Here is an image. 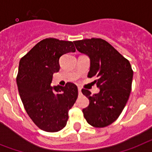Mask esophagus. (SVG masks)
<instances>
[{"instance_id": "1", "label": "esophagus", "mask_w": 152, "mask_h": 152, "mask_svg": "<svg viewBox=\"0 0 152 152\" xmlns=\"http://www.w3.org/2000/svg\"><path fill=\"white\" fill-rule=\"evenodd\" d=\"M78 92H79V95H81L82 94L81 88H80V87H78Z\"/></svg>"}]
</instances>
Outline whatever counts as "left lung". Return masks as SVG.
Returning a JSON list of instances; mask_svg holds the SVG:
<instances>
[{
	"instance_id": "left-lung-1",
	"label": "left lung",
	"mask_w": 152,
	"mask_h": 152,
	"mask_svg": "<svg viewBox=\"0 0 152 152\" xmlns=\"http://www.w3.org/2000/svg\"><path fill=\"white\" fill-rule=\"evenodd\" d=\"M78 51L89 56L88 77L95 80L99 92L91 96L87 89L82 92L89 100L83 109L87 122L96 128H103L114 122L122 113L132 89L133 71L128 60L108 42L92 38L73 42Z\"/></svg>"
}]
</instances>
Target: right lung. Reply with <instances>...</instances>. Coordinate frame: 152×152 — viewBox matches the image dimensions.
Returning <instances> with one entry per match:
<instances>
[{"label": "right lung", "instance_id": "add662e5", "mask_svg": "<svg viewBox=\"0 0 152 152\" xmlns=\"http://www.w3.org/2000/svg\"><path fill=\"white\" fill-rule=\"evenodd\" d=\"M71 41L47 38L36 44L19 63L17 84L24 109L37 127L56 132L66 125L69 111L78 96L77 86H52L53 75L60 70V58L75 52Z\"/></svg>", "mask_w": 152, "mask_h": 152}]
</instances>
